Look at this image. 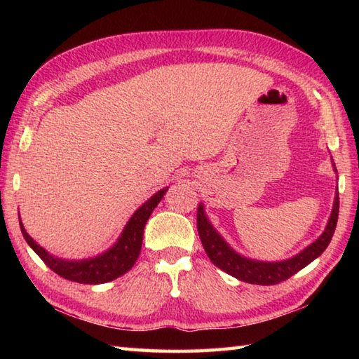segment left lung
<instances>
[{
    "instance_id": "left-lung-1",
    "label": "left lung",
    "mask_w": 359,
    "mask_h": 359,
    "mask_svg": "<svg viewBox=\"0 0 359 359\" xmlns=\"http://www.w3.org/2000/svg\"><path fill=\"white\" fill-rule=\"evenodd\" d=\"M332 165L333 171L337 172V166H334V163ZM338 212L339 194L337 188L329 222H327L323 234L319 236L315 242H311L309 247L299 251L297 255L284 259V261L274 262L250 259L231 248L230 243L220 236V233L210 222L207 212H205L203 203H199V208H197V231H199L202 245L205 251H207L210 261L215 264L217 269L231 274L236 279L248 282V284L274 285L288 279L290 276H293L294 273L302 270L304 266H307L310 262H313L316 257L324 253V250L329 247V243L333 238L334 228H337Z\"/></svg>"
}]
</instances>
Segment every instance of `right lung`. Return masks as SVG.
<instances>
[{
	"label": "right lung",
	"mask_w": 359,
	"mask_h": 359,
	"mask_svg": "<svg viewBox=\"0 0 359 359\" xmlns=\"http://www.w3.org/2000/svg\"><path fill=\"white\" fill-rule=\"evenodd\" d=\"M168 191V187L162 188L156 194H152L149 199L142 203L135 210L131 219L128 220L123 231L118 236V239L111 248L94 257L88 259H63L50 255L48 250H44L41 245L30 238L26 231L25 225L20 220L21 233L25 236L29 247L41 257V261L49 266L52 271H55L58 276H62L67 280L79 282V284H104L117 279L121 274H125L133 269L137 257L140 255L142 242H143V230L147 225L151 212L162 201V197Z\"/></svg>",
	"instance_id": "add662e5"
}]
</instances>
